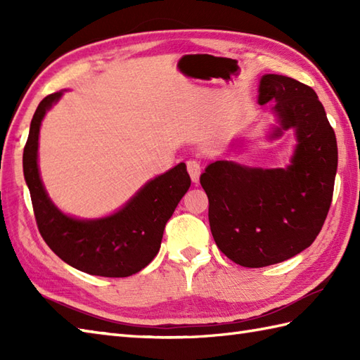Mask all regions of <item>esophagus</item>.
I'll return each mask as SVG.
<instances>
[{
    "label": "esophagus",
    "instance_id": "esophagus-1",
    "mask_svg": "<svg viewBox=\"0 0 360 360\" xmlns=\"http://www.w3.org/2000/svg\"><path fill=\"white\" fill-rule=\"evenodd\" d=\"M187 170H188V174L190 178H192L193 182H198L200 181V174H201V165L198 160L195 159H190L187 160Z\"/></svg>",
    "mask_w": 360,
    "mask_h": 360
}]
</instances>
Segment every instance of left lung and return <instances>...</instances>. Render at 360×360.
Masks as SVG:
<instances>
[{
    "mask_svg": "<svg viewBox=\"0 0 360 360\" xmlns=\"http://www.w3.org/2000/svg\"><path fill=\"white\" fill-rule=\"evenodd\" d=\"M275 102L281 129L295 128L288 168H249L229 160L207 165L200 182L218 249L236 264L263 267L300 254L322 231L333 201L338 141L316 91L277 74L259 82L258 103Z\"/></svg>",
    "mask_w": 360,
    "mask_h": 360,
    "instance_id": "8db88e82",
    "label": "left lung"
}]
</instances>
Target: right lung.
<instances>
[{
    "label": "right lung",
    "mask_w": 360,
    "mask_h": 360,
    "mask_svg": "<svg viewBox=\"0 0 360 360\" xmlns=\"http://www.w3.org/2000/svg\"><path fill=\"white\" fill-rule=\"evenodd\" d=\"M60 96H46L38 105L22 151V170L38 231L53 254L75 269L101 277H129L150 264L159 252L167 221L190 187L186 164L150 181L108 218L80 221L63 215L46 195L37 165L41 120Z\"/></svg>",
    "instance_id": "right-lung-1"
}]
</instances>
